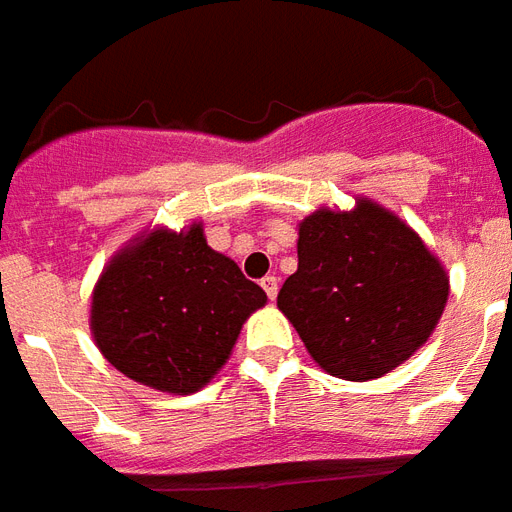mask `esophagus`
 I'll return each mask as SVG.
<instances>
[{"mask_svg":"<svg viewBox=\"0 0 512 512\" xmlns=\"http://www.w3.org/2000/svg\"><path fill=\"white\" fill-rule=\"evenodd\" d=\"M261 288H264V293H267L269 298L277 296V277L275 275H267L264 280H261Z\"/></svg>","mask_w":512,"mask_h":512,"instance_id":"1","label":"esophagus"}]
</instances>
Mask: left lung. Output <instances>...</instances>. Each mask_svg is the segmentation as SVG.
Returning a JSON list of instances; mask_svg holds the SVG:
<instances>
[{
	"label": "left lung",
	"mask_w": 512,
	"mask_h": 512,
	"mask_svg": "<svg viewBox=\"0 0 512 512\" xmlns=\"http://www.w3.org/2000/svg\"><path fill=\"white\" fill-rule=\"evenodd\" d=\"M449 296L439 259L407 224L370 200L320 208L298 227V269L280 312L325 372L372 380L428 341Z\"/></svg>",
	"instance_id": "left-lung-1"
}]
</instances>
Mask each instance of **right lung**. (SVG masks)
<instances>
[{
    "label": "right lung",
    "mask_w": 512,
    "mask_h": 512,
    "mask_svg": "<svg viewBox=\"0 0 512 512\" xmlns=\"http://www.w3.org/2000/svg\"><path fill=\"white\" fill-rule=\"evenodd\" d=\"M264 304L267 293L208 248L200 224L155 230L105 267L92 296V333L126 378L192 394L227 362L243 322Z\"/></svg>",
    "instance_id": "add662e5"
}]
</instances>
